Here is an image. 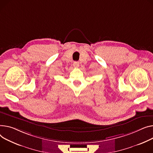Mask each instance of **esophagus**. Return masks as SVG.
<instances>
[{
    "instance_id": "obj_1",
    "label": "esophagus",
    "mask_w": 153,
    "mask_h": 153,
    "mask_svg": "<svg viewBox=\"0 0 153 153\" xmlns=\"http://www.w3.org/2000/svg\"><path fill=\"white\" fill-rule=\"evenodd\" d=\"M79 66V62H74L73 63V66H74V68H78Z\"/></svg>"
}]
</instances>
